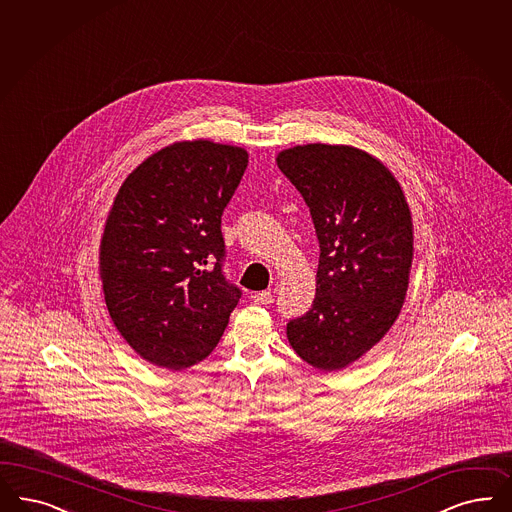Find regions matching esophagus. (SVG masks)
I'll list each match as a JSON object with an SVG mask.
<instances>
[{
  "instance_id": "1",
  "label": "esophagus",
  "mask_w": 512,
  "mask_h": 512,
  "mask_svg": "<svg viewBox=\"0 0 512 512\" xmlns=\"http://www.w3.org/2000/svg\"><path fill=\"white\" fill-rule=\"evenodd\" d=\"M252 300H254V303H258V305H269V303H273V294L269 290H264V292L254 294Z\"/></svg>"
}]
</instances>
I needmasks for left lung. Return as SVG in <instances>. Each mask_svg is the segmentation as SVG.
<instances>
[{
	"mask_svg": "<svg viewBox=\"0 0 512 512\" xmlns=\"http://www.w3.org/2000/svg\"><path fill=\"white\" fill-rule=\"evenodd\" d=\"M302 193L321 245L309 313L286 324L300 359L343 370L391 330L414 260L412 212L395 174L349 144H303L277 153Z\"/></svg>",
	"mask_w": 512,
	"mask_h": 512,
	"instance_id": "1",
	"label": "left lung"
}]
</instances>
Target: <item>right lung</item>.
Returning a JSON list of instances; mask_svg holds the SVG:
<instances>
[{
    "label": "right lung",
    "instance_id": "obj_1",
    "mask_svg": "<svg viewBox=\"0 0 512 512\" xmlns=\"http://www.w3.org/2000/svg\"><path fill=\"white\" fill-rule=\"evenodd\" d=\"M241 146L178 140L115 195L100 239V281L115 328L150 364L207 359L241 298L222 275V212L247 169Z\"/></svg>",
    "mask_w": 512,
    "mask_h": 512
}]
</instances>
